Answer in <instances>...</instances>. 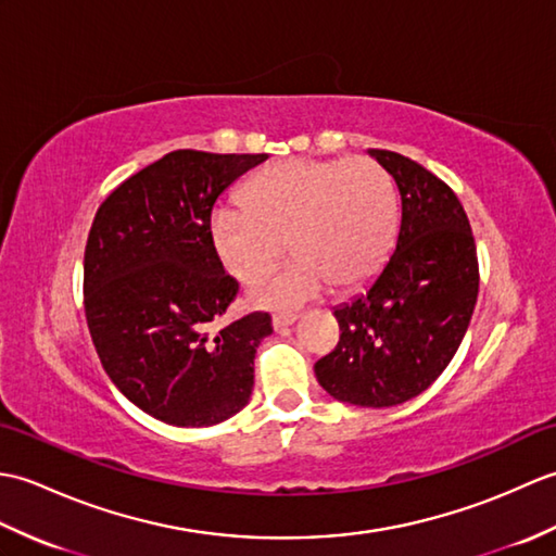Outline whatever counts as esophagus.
Wrapping results in <instances>:
<instances>
[{
    "instance_id": "34e87169",
    "label": "esophagus",
    "mask_w": 556,
    "mask_h": 556,
    "mask_svg": "<svg viewBox=\"0 0 556 556\" xmlns=\"http://www.w3.org/2000/svg\"><path fill=\"white\" fill-rule=\"evenodd\" d=\"M296 320H299V315H293V313H279V315L271 317V327H275V329H285V327L293 325Z\"/></svg>"
}]
</instances>
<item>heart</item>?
I'll return each instance as SVG.
<instances>
[{"mask_svg": "<svg viewBox=\"0 0 556 556\" xmlns=\"http://www.w3.org/2000/svg\"><path fill=\"white\" fill-rule=\"evenodd\" d=\"M243 205L210 215V243L233 279L251 281L289 242L298 257L253 281L257 308H296L332 281L358 287L382 267L396 236V193L368 157L287 160L243 186Z\"/></svg>", "mask_w": 556, "mask_h": 556, "instance_id": "heart-1", "label": "heart"}]
</instances>
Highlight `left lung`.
<instances>
[{
    "label": "left lung",
    "mask_w": 556,
    "mask_h": 556,
    "mask_svg": "<svg viewBox=\"0 0 556 556\" xmlns=\"http://www.w3.org/2000/svg\"><path fill=\"white\" fill-rule=\"evenodd\" d=\"M401 195L394 253L370 289L334 311L339 344L315 363L329 396L387 408L425 392L454 358L480 287L478 251L464 205L422 164L368 150Z\"/></svg>",
    "instance_id": "8db88e82"
}]
</instances>
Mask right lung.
<instances>
[{
    "label": "right lung",
    "instance_id": "add662e5",
    "mask_svg": "<svg viewBox=\"0 0 556 556\" xmlns=\"http://www.w3.org/2000/svg\"><path fill=\"white\" fill-rule=\"evenodd\" d=\"M267 155L174 150L104 198L83 260L86 320L104 372L148 416L207 428L253 392L269 313L210 332L239 293L210 243L217 198Z\"/></svg>",
    "mask_w": 556,
    "mask_h": 556
}]
</instances>
